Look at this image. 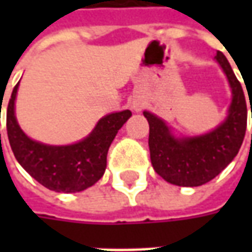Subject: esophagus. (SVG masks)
I'll list each match as a JSON object with an SVG mask.
<instances>
[{
	"instance_id": "1",
	"label": "esophagus",
	"mask_w": 252,
	"mask_h": 252,
	"mask_svg": "<svg viewBox=\"0 0 252 252\" xmlns=\"http://www.w3.org/2000/svg\"><path fill=\"white\" fill-rule=\"evenodd\" d=\"M133 109H134V111H140L141 105L140 103H134V105H133Z\"/></svg>"
}]
</instances>
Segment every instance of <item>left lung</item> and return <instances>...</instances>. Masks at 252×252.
Wrapping results in <instances>:
<instances>
[{
  "instance_id": "obj_1",
  "label": "left lung",
  "mask_w": 252,
  "mask_h": 252,
  "mask_svg": "<svg viewBox=\"0 0 252 252\" xmlns=\"http://www.w3.org/2000/svg\"><path fill=\"white\" fill-rule=\"evenodd\" d=\"M215 59L227 75L233 94L227 118L215 130L177 139L165 122L150 112H143L150 125L151 164L160 177L178 187H199L218 177L237 156L246 136L247 103L241 84L224 54L218 52Z\"/></svg>"
}]
</instances>
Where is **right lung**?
Here are the masks:
<instances>
[{"instance_id":"right-lung-1","label":"right lung","mask_w":252,"mask_h":252,"mask_svg":"<svg viewBox=\"0 0 252 252\" xmlns=\"http://www.w3.org/2000/svg\"><path fill=\"white\" fill-rule=\"evenodd\" d=\"M15 85L6 108V131L15 158L26 172L50 190L73 193L92 187L102 178L106 156L118 130L131 116L130 111L103 116L84 140L70 146H49L29 139L15 118Z\"/></svg>"}]
</instances>
